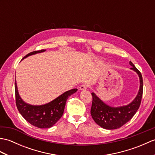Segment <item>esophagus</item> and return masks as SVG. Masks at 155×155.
Here are the masks:
<instances>
[{
  "mask_svg": "<svg viewBox=\"0 0 155 155\" xmlns=\"http://www.w3.org/2000/svg\"><path fill=\"white\" fill-rule=\"evenodd\" d=\"M79 88H80V90H81V91L86 90V89H87V84H82L80 86Z\"/></svg>",
  "mask_w": 155,
  "mask_h": 155,
  "instance_id": "34e87169",
  "label": "esophagus"
}]
</instances>
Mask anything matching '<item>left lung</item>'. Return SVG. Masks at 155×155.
Instances as JSON below:
<instances>
[{
  "label": "left lung",
  "mask_w": 155,
  "mask_h": 155,
  "mask_svg": "<svg viewBox=\"0 0 155 155\" xmlns=\"http://www.w3.org/2000/svg\"><path fill=\"white\" fill-rule=\"evenodd\" d=\"M130 69L135 71L139 77L140 88L135 98L130 104L125 106L113 107L108 106L101 100L94 93H92L93 102L91 109V114L98 125L108 130L117 129L123 126L133 118L139 109L143 97V82L142 74L131 61Z\"/></svg>",
  "instance_id": "left-lung-1"
}]
</instances>
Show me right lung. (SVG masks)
Masks as SVG:
<instances>
[{"mask_svg":"<svg viewBox=\"0 0 155 155\" xmlns=\"http://www.w3.org/2000/svg\"><path fill=\"white\" fill-rule=\"evenodd\" d=\"M46 50L31 52L22 59L29 56L45 52ZM77 91V88L65 92L48 103L42 105H31L22 101L18 94L15 81L16 104L19 113L25 119L33 126L40 128L52 127L62 117L64 113L66 102L68 98Z\"/></svg>","mask_w":155,"mask_h":155,"instance_id":"obj_1","label":"right lung"}]
</instances>
